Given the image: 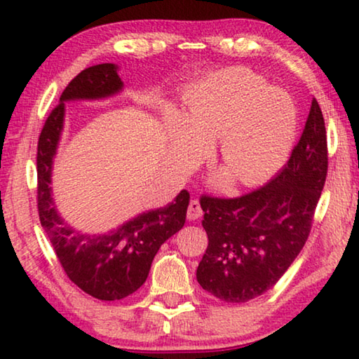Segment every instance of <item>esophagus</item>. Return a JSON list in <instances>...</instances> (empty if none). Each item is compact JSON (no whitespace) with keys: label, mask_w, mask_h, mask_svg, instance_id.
Returning <instances> with one entry per match:
<instances>
[{"label":"esophagus","mask_w":359,"mask_h":359,"mask_svg":"<svg viewBox=\"0 0 359 359\" xmlns=\"http://www.w3.org/2000/svg\"><path fill=\"white\" fill-rule=\"evenodd\" d=\"M187 217L188 220H198V218L203 217V209L198 199L190 201V205H188V210H187Z\"/></svg>","instance_id":"34e87169"}]
</instances>
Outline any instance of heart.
Listing matches in <instances>:
<instances>
[{"label": "heart", "mask_w": 359, "mask_h": 359, "mask_svg": "<svg viewBox=\"0 0 359 359\" xmlns=\"http://www.w3.org/2000/svg\"><path fill=\"white\" fill-rule=\"evenodd\" d=\"M187 118L169 115V123L193 147L222 139V161L241 185L266 182L283 166L297 133L294 101L271 88L263 77L244 68L214 72L188 95ZM231 177L224 171L218 182Z\"/></svg>", "instance_id": "b5f03b06"}]
</instances>
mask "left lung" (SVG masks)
I'll list each match as a JSON object with an SVG mask.
<instances>
[{"mask_svg": "<svg viewBox=\"0 0 359 359\" xmlns=\"http://www.w3.org/2000/svg\"><path fill=\"white\" fill-rule=\"evenodd\" d=\"M327 172L326 128L317 100L287 165L241 198H201L209 245L196 278L226 302H247L278 282L302 250Z\"/></svg>", "mask_w": 359, "mask_h": 359, "instance_id": "1", "label": "left lung"}]
</instances>
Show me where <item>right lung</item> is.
<instances>
[{"mask_svg":"<svg viewBox=\"0 0 359 359\" xmlns=\"http://www.w3.org/2000/svg\"><path fill=\"white\" fill-rule=\"evenodd\" d=\"M121 90L123 82L114 63L96 65L77 74L46 120L36 156L42 228L69 280L101 301L123 299L142 287L156 252L184 228L190 204V193L182 190L172 203L141 212L106 233H83L60 215L52 191V171L65 126L66 102L112 98Z\"/></svg>","mask_w":359,"mask_h":359,"instance_id":"add662e5","label":"right lung"}]
</instances>
